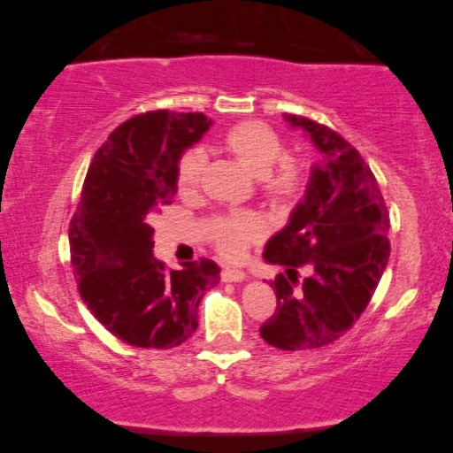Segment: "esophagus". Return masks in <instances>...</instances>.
<instances>
[{
  "label": "esophagus",
  "mask_w": 453,
  "mask_h": 453,
  "mask_svg": "<svg viewBox=\"0 0 453 453\" xmlns=\"http://www.w3.org/2000/svg\"><path fill=\"white\" fill-rule=\"evenodd\" d=\"M245 280H249V275L245 272H241V270L226 268L222 272V281L224 283H241V281H245Z\"/></svg>",
  "instance_id": "obj_1"
}]
</instances>
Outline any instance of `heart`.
<instances>
[{"label":"heart","mask_w":453,"mask_h":453,"mask_svg":"<svg viewBox=\"0 0 453 453\" xmlns=\"http://www.w3.org/2000/svg\"><path fill=\"white\" fill-rule=\"evenodd\" d=\"M216 147L241 162L254 176L264 199L273 206L293 203L306 183V168L300 160L283 155V142L268 124L258 120L237 122L219 134ZM204 157L199 150L185 153L176 170V188L181 196L199 191ZM265 235L264 219L252 212H224L214 218L211 237L226 258H242L247 247Z\"/></svg>","instance_id":"1"}]
</instances>
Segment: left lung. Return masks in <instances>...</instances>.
I'll use <instances>...</instances> for the list:
<instances>
[{
  "instance_id": "left-lung-1",
  "label": "left lung",
  "mask_w": 453,
  "mask_h": 453,
  "mask_svg": "<svg viewBox=\"0 0 453 453\" xmlns=\"http://www.w3.org/2000/svg\"><path fill=\"white\" fill-rule=\"evenodd\" d=\"M321 153L288 224L265 242L264 260L285 273L270 283L275 314L260 327L280 350L331 344L354 326L385 272L388 212L373 172L342 139L304 116L283 114ZM298 267L307 277L297 281Z\"/></svg>"
}]
</instances>
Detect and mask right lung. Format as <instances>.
<instances>
[{"label": "right lung", "mask_w": 453, "mask_h": 453, "mask_svg": "<svg viewBox=\"0 0 453 453\" xmlns=\"http://www.w3.org/2000/svg\"><path fill=\"white\" fill-rule=\"evenodd\" d=\"M203 112L153 111L126 120L96 153L71 219L78 291L114 337L173 348L199 326V303L219 283L212 260L166 270L155 258L153 218L172 204L181 155L208 132Z\"/></svg>", "instance_id": "right-lung-1"}]
</instances>
